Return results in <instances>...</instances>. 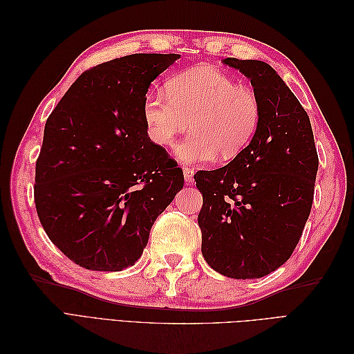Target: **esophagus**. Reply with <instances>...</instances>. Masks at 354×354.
<instances>
[{
	"label": "esophagus",
	"mask_w": 354,
	"mask_h": 354,
	"mask_svg": "<svg viewBox=\"0 0 354 354\" xmlns=\"http://www.w3.org/2000/svg\"><path fill=\"white\" fill-rule=\"evenodd\" d=\"M183 173H185V178H186V183L187 185H192L194 183V168H190V167H185L183 168Z\"/></svg>",
	"instance_id": "34e87169"
}]
</instances>
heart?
<instances>
[{"label": "heart", "instance_id": "b5f03b06", "mask_svg": "<svg viewBox=\"0 0 354 354\" xmlns=\"http://www.w3.org/2000/svg\"><path fill=\"white\" fill-rule=\"evenodd\" d=\"M149 136L171 146L190 121L192 133L176 147L185 162L203 164L216 156L232 159L250 143L261 116L252 88L234 82L226 72L192 68L167 82V93L151 91L145 99Z\"/></svg>", "mask_w": 354, "mask_h": 354}]
</instances>
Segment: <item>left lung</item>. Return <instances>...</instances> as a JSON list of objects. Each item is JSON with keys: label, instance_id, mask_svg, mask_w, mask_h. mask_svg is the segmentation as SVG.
Here are the masks:
<instances>
[{"label": "left lung", "instance_id": "left-lung-1", "mask_svg": "<svg viewBox=\"0 0 354 354\" xmlns=\"http://www.w3.org/2000/svg\"><path fill=\"white\" fill-rule=\"evenodd\" d=\"M223 62L251 80L261 116L232 162L195 174L201 250L216 272L257 279L281 267L301 238L319 158L308 115L276 71L260 60Z\"/></svg>", "mask_w": 354, "mask_h": 354}]
</instances>
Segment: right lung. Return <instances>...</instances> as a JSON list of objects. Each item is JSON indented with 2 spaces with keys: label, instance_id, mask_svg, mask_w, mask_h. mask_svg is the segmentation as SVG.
<instances>
[{
  "label": "right lung",
  "instance_id": "add662e5",
  "mask_svg": "<svg viewBox=\"0 0 354 354\" xmlns=\"http://www.w3.org/2000/svg\"><path fill=\"white\" fill-rule=\"evenodd\" d=\"M180 55H130L82 72L48 116L34 199L47 236L84 269L120 272L143 254L183 169L147 136L149 85Z\"/></svg>",
  "mask_w": 354,
  "mask_h": 354
}]
</instances>
